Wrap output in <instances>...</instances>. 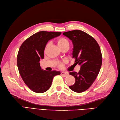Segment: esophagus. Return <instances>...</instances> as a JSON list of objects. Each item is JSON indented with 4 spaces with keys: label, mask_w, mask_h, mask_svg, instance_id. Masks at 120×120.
I'll return each mask as SVG.
<instances>
[{
    "label": "esophagus",
    "mask_w": 120,
    "mask_h": 120,
    "mask_svg": "<svg viewBox=\"0 0 120 120\" xmlns=\"http://www.w3.org/2000/svg\"><path fill=\"white\" fill-rule=\"evenodd\" d=\"M61 74L62 76H63L64 77H66L68 76V74L67 73H66V72H61Z\"/></svg>",
    "instance_id": "esophagus-1"
}]
</instances>
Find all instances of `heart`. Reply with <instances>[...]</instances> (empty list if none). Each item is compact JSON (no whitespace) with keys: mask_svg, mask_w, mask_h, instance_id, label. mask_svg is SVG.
<instances>
[{"mask_svg":"<svg viewBox=\"0 0 120 120\" xmlns=\"http://www.w3.org/2000/svg\"><path fill=\"white\" fill-rule=\"evenodd\" d=\"M57 43L58 45V46L60 47V49L66 46H69V41L67 38L64 37L59 38L57 39ZM48 46V44H47L45 48V50L47 49ZM63 66V64L62 63L60 64V67H62Z\"/></svg>","mask_w":120,"mask_h":120,"instance_id":"heart-1","label":"heart"}]
</instances>
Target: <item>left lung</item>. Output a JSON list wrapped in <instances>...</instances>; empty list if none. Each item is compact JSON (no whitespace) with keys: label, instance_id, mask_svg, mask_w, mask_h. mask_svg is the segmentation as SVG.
I'll return each instance as SVG.
<instances>
[{"label":"left lung","instance_id":"8db88e82","mask_svg":"<svg viewBox=\"0 0 120 120\" xmlns=\"http://www.w3.org/2000/svg\"><path fill=\"white\" fill-rule=\"evenodd\" d=\"M63 34L73 42L75 64L81 65L79 73H69L76 79L69 88L76 92H83L92 85L100 71L102 62L100 48L94 38L82 30H71Z\"/></svg>","mask_w":120,"mask_h":120}]
</instances>
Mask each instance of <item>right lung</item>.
I'll use <instances>...</instances> for the list:
<instances>
[{
	"mask_svg": "<svg viewBox=\"0 0 120 120\" xmlns=\"http://www.w3.org/2000/svg\"><path fill=\"white\" fill-rule=\"evenodd\" d=\"M61 32L41 31L26 39L21 45L17 55V66L23 81L36 93L49 89L53 79L60 71L41 69L39 61L44 58V50L49 40L59 36Z\"/></svg>",
	"mask_w": 120,
	"mask_h": 120,
	"instance_id": "1",
	"label": "right lung"
}]
</instances>
